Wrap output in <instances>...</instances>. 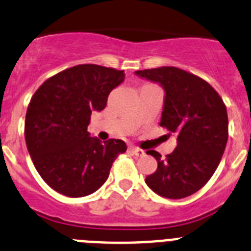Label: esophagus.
Wrapping results in <instances>:
<instances>
[{"label": "esophagus", "instance_id": "obj_1", "mask_svg": "<svg viewBox=\"0 0 251 251\" xmlns=\"http://www.w3.org/2000/svg\"><path fill=\"white\" fill-rule=\"evenodd\" d=\"M129 151L133 153V154H136V156H143L145 154V151L141 150L138 147H134V146H130Z\"/></svg>", "mask_w": 251, "mask_h": 251}]
</instances>
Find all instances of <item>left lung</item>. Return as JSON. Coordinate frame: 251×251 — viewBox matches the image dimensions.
I'll use <instances>...</instances> for the list:
<instances>
[{"label": "left lung", "mask_w": 251, "mask_h": 251, "mask_svg": "<svg viewBox=\"0 0 251 251\" xmlns=\"http://www.w3.org/2000/svg\"><path fill=\"white\" fill-rule=\"evenodd\" d=\"M159 83L166 92L161 126L177 136L175 151L161 158L156 172L146 178L148 187L167 199H183L197 192L215 174L229 137L226 105L219 93L197 75L162 66L136 72Z\"/></svg>", "instance_id": "left-lung-1"}]
</instances>
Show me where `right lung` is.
Wrapping results in <instances>:
<instances>
[{
    "mask_svg": "<svg viewBox=\"0 0 251 251\" xmlns=\"http://www.w3.org/2000/svg\"><path fill=\"white\" fill-rule=\"evenodd\" d=\"M123 70L81 64L57 73L31 98L25 139L35 168L52 190L69 197L93 194L105 182L115 158L127 151L121 139L101 143L88 132L92 112L123 83Z\"/></svg>",
    "mask_w": 251,
    "mask_h": 251,
    "instance_id": "obj_1",
    "label": "right lung"
}]
</instances>
